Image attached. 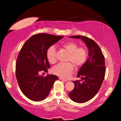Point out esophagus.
Returning a JSON list of instances; mask_svg holds the SVG:
<instances>
[{"mask_svg":"<svg viewBox=\"0 0 121 121\" xmlns=\"http://www.w3.org/2000/svg\"><path fill=\"white\" fill-rule=\"evenodd\" d=\"M59 80H60L63 81V82H67V80H65V79L62 78H61V77H59Z\"/></svg>","mask_w":121,"mask_h":121,"instance_id":"1","label":"esophagus"}]
</instances>
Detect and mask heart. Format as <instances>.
<instances>
[{"label": "heart", "mask_w": 121, "mask_h": 121, "mask_svg": "<svg viewBox=\"0 0 121 121\" xmlns=\"http://www.w3.org/2000/svg\"><path fill=\"white\" fill-rule=\"evenodd\" d=\"M62 47L65 49L69 55L68 56L67 63H59L51 69L54 75L67 78L69 77L74 70V66L80 68L85 63L87 59V53L86 48L79 47L78 44L73 41H68L62 44ZM46 57L51 64L55 63L57 61V50L54 46H51L47 50Z\"/></svg>", "instance_id": "b5f03b06"}]
</instances>
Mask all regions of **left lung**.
I'll use <instances>...</instances> for the list:
<instances>
[{"instance_id":"obj_1","label":"left lung","mask_w":121,"mask_h":121,"mask_svg":"<svg viewBox=\"0 0 121 121\" xmlns=\"http://www.w3.org/2000/svg\"><path fill=\"white\" fill-rule=\"evenodd\" d=\"M69 37L81 39L89 49V58L77 76L81 80L74 81L75 86L69 93L73 101L84 103L93 98L100 89L105 75V57L98 44L91 39L83 36Z\"/></svg>"}]
</instances>
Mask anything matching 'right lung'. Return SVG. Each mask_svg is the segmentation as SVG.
Returning a JSON list of instances; mask_svg holds the SVG:
<instances>
[{
  "label": "right lung",
  "instance_id": "1",
  "mask_svg": "<svg viewBox=\"0 0 121 121\" xmlns=\"http://www.w3.org/2000/svg\"><path fill=\"white\" fill-rule=\"evenodd\" d=\"M63 37L47 34L34 35L20 51L16 63V77L21 91L30 100H43L58 79L56 75L43 77L39 73L47 72L50 65L46 57L47 50Z\"/></svg>",
  "mask_w": 121,
  "mask_h": 121
}]
</instances>
